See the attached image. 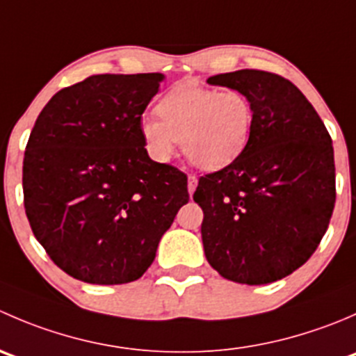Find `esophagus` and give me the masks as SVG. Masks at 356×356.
I'll use <instances>...</instances> for the list:
<instances>
[{"label":"esophagus","mask_w":356,"mask_h":356,"mask_svg":"<svg viewBox=\"0 0 356 356\" xmlns=\"http://www.w3.org/2000/svg\"><path fill=\"white\" fill-rule=\"evenodd\" d=\"M196 186H198V179H196V175L191 174L188 177V191H189V195H193V193H195Z\"/></svg>","instance_id":"esophagus-1"}]
</instances>
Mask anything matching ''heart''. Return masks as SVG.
Here are the masks:
<instances>
[{"mask_svg": "<svg viewBox=\"0 0 356 356\" xmlns=\"http://www.w3.org/2000/svg\"><path fill=\"white\" fill-rule=\"evenodd\" d=\"M157 117L141 122L149 156L170 160L179 141L182 152L201 170H220L248 146L254 125L250 98L238 89H210L181 84L156 105Z\"/></svg>", "mask_w": 356, "mask_h": 356, "instance_id": "b5f03b06", "label": "heart"}]
</instances>
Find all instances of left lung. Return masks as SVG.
<instances>
[{"mask_svg": "<svg viewBox=\"0 0 356 356\" xmlns=\"http://www.w3.org/2000/svg\"><path fill=\"white\" fill-rule=\"evenodd\" d=\"M208 84L238 89L254 110L245 152L200 177L201 239L222 277L268 284L293 274L321 245L336 203L332 139L303 92L254 68L218 74Z\"/></svg>", "mask_w": 356, "mask_h": 356, "instance_id": "8db88e82", "label": "left lung"}]
</instances>
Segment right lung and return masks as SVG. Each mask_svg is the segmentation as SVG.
Here are the masks:
<instances>
[{"label": "right lung", "mask_w": 356, "mask_h": 356, "mask_svg": "<svg viewBox=\"0 0 356 356\" xmlns=\"http://www.w3.org/2000/svg\"><path fill=\"white\" fill-rule=\"evenodd\" d=\"M161 74L91 75L56 92L24 156V207L35 239L89 284L141 277L189 201L188 175L148 156L141 117Z\"/></svg>", "instance_id": "right-lung-1"}]
</instances>
